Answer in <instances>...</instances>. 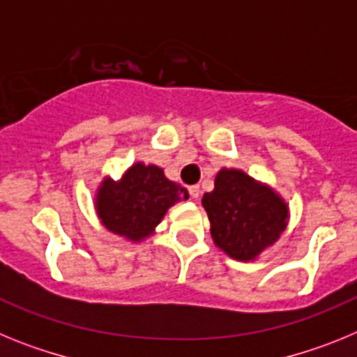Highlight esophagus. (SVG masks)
<instances>
[{"label": "esophagus", "mask_w": 357, "mask_h": 357, "mask_svg": "<svg viewBox=\"0 0 357 357\" xmlns=\"http://www.w3.org/2000/svg\"><path fill=\"white\" fill-rule=\"evenodd\" d=\"M188 191H189V197L191 198L200 197V185H189Z\"/></svg>", "instance_id": "esophagus-1"}]
</instances>
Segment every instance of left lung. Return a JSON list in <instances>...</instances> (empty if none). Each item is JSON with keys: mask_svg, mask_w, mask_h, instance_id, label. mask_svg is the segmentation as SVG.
I'll return each instance as SVG.
<instances>
[{"mask_svg": "<svg viewBox=\"0 0 357 357\" xmlns=\"http://www.w3.org/2000/svg\"><path fill=\"white\" fill-rule=\"evenodd\" d=\"M202 206L216 247L238 261L255 259L288 225L284 200L241 169L218 173L214 191L204 195Z\"/></svg>", "mask_w": 357, "mask_h": 357, "instance_id": "left-lung-1", "label": "left lung"}]
</instances>
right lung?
I'll return each mask as SVG.
<instances>
[{"mask_svg": "<svg viewBox=\"0 0 357 357\" xmlns=\"http://www.w3.org/2000/svg\"><path fill=\"white\" fill-rule=\"evenodd\" d=\"M188 198L185 188L168 181L162 169L137 162L121 181L105 178L102 182L96 211L107 230L130 241H141L153 232L173 204Z\"/></svg>", "mask_w": 357, "mask_h": 357, "instance_id": "1", "label": "right lung"}]
</instances>
